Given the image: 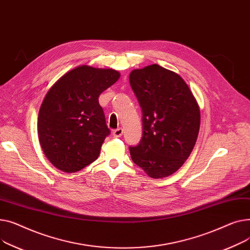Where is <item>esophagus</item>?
I'll use <instances>...</instances> for the list:
<instances>
[{
  "label": "esophagus",
  "mask_w": 250,
  "mask_h": 250,
  "mask_svg": "<svg viewBox=\"0 0 250 250\" xmlns=\"http://www.w3.org/2000/svg\"><path fill=\"white\" fill-rule=\"evenodd\" d=\"M123 135V129L122 128H118L113 131V136L114 137H121Z\"/></svg>",
  "instance_id": "esophagus-1"
}]
</instances>
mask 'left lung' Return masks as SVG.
Here are the masks:
<instances>
[{
  "mask_svg": "<svg viewBox=\"0 0 250 250\" xmlns=\"http://www.w3.org/2000/svg\"><path fill=\"white\" fill-rule=\"evenodd\" d=\"M130 85L142 110L143 135L130 147L133 163L148 177L177 171L196 144L201 114L198 102L177 72L158 64L133 69Z\"/></svg>",
  "mask_w": 250,
  "mask_h": 250,
  "instance_id": "8db88e82",
  "label": "left lung"
}]
</instances>
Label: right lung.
Listing matches in <instances>:
<instances>
[{
    "label": "right lung",
    "mask_w": 250,
    "mask_h": 250,
    "mask_svg": "<svg viewBox=\"0 0 250 250\" xmlns=\"http://www.w3.org/2000/svg\"><path fill=\"white\" fill-rule=\"evenodd\" d=\"M120 78L112 68L80 65L58 79L39 109L37 131L50 163L64 172H76L98 158L110 130L99 96Z\"/></svg>",
    "instance_id": "obj_1"
}]
</instances>
